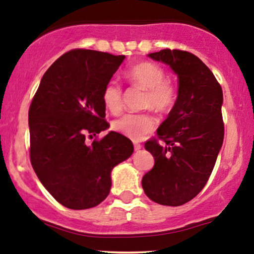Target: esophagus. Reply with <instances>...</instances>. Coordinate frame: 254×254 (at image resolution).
<instances>
[{"instance_id": "34e87169", "label": "esophagus", "mask_w": 254, "mask_h": 254, "mask_svg": "<svg viewBox=\"0 0 254 254\" xmlns=\"http://www.w3.org/2000/svg\"><path fill=\"white\" fill-rule=\"evenodd\" d=\"M133 148H135V150H139L142 148V145L138 142H133Z\"/></svg>"}]
</instances>
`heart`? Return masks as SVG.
<instances>
[{
  "instance_id": "obj_1",
  "label": "heart",
  "mask_w": 254,
  "mask_h": 254,
  "mask_svg": "<svg viewBox=\"0 0 254 254\" xmlns=\"http://www.w3.org/2000/svg\"><path fill=\"white\" fill-rule=\"evenodd\" d=\"M130 82L145 89L142 106L154 109L160 113H170L178 100L176 84L166 78L165 69L153 62H142L127 71ZM101 101L111 113H117L123 107V88L116 81L105 84L101 92ZM157 118L151 111L142 113H127L113 121L112 129L132 139H141L155 129Z\"/></svg>"
}]
</instances>
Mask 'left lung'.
Instances as JSON below:
<instances>
[{
    "label": "left lung",
    "instance_id": "left-lung-1",
    "mask_svg": "<svg viewBox=\"0 0 254 254\" xmlns=\"http://www.w3.org/2000/svg\"><path fill=\"white\" fill-rule=\"evenodd\" d=\"M149 57L176 71L179 89L176 106L156 137L144 143L155 164L144 174L142 188L153 202L179 206L203 190L222 147V88L210 69L191 52L164 49Z\"/></svg>",
    "mask_w": 254,
    "mask_h": 254
}]
</instances>
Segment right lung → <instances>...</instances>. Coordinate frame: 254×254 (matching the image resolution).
I'll return each mask as SVG.
<instances>
[{
  "instance_id": "right-lung-1",
  "label": "right lung",
  "mask_w": 254,
  "mask_h": 254,
  "mask_svg": "<svg viewBox=\"0 0 254 254\" xmlns=\"http://www.w3.org/2000/svg\"><path fill=\"white\" fill-rule=\"evenodd\" d=\"M125 56L74 49L52 63L28 111L30 159L40 183L62 205L97 206L109 196L111 171L130 157L132 142L111 131L101 92Z\"/></svg>"
}]
</instances>
